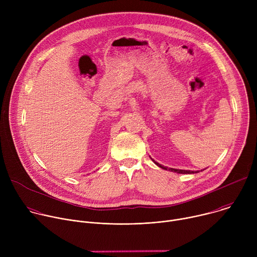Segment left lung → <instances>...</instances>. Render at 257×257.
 <instances>
[{"label": "left lung", "mask_w": 257, "mask_h": 257, "mask_svg": "<svg viewBox=\"0 0 257 257\" xmlns=\"http://www.w3.org/2000/svg\"><path fill=\"white\" fill-rule=\"evenodd\" d=\"M153 160V159H152ZM153 162L160 168L164 169V170H167V171H170V172H174V173H177V174H194V173H198V171L194 172V171H190V170H180V169H173V168H168V167H164L163 165L157 163L155 160H153Z\"/></svg>", "instance_id": "1"}]
</instances>
